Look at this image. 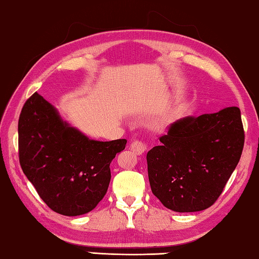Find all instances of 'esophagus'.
<instances>
[{
    "instance_id": "34e87169",
    "label": "esophagus",
    "mask_w": 259,
    "mask_h": 259,
    "mask_svg": "<svg viewBox=\"0 0 259 259\" xmlns=\"http://www.w3.org/2000/svg\"><path fill=\"white\" fill-rule=\"evenodd\" d=\"M130 149L135 153V155L140 156V155H142V153L147 150L148 146H147V143H144L142 141H139V140H135V141H133L132 143H131Z\"/></svg>"
}]
</instances>
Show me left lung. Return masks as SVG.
<instances>
[{
  "instance_id": "1",
  "label": "left lung",
  "mask_w": 259,
  "mask_h": 259,
  "mask_svg": "<svg viewBox=\"0 0 259 259\" xmlns=\"http://www.w3.org/2000/svg\"><path fill=\"white\" fill-rule=\"evenodd\" d=\"M147 155L151 191L178 212L207 209L241 157L244 132L238 107L185 117L169 126Z\"/></svg>"
}]
</instances>
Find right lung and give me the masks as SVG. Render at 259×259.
I'll return each mask as SVG.
<instances>
[{"instance_id":"add662e5","label":"right lung","mask_w":259,"mask_h":259,"mask_svg":"<svg viewBox=\"0 0 259 259\" xmlns=\"http://www.w3.org/2000/svg\"><path fill=\"white\" fill-rule=\"evenodd\" d=\"M19 161L38 196L65 216L86 214L102 200L110 183V162L126 140L89 139L37 92L25 102L18 122Z\"/></svg>"}]
</instances>
